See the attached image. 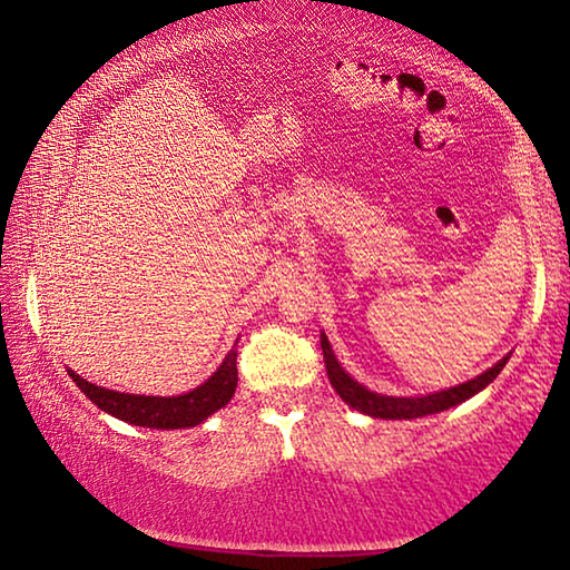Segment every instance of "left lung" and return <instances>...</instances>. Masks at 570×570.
<instances>
[{
	"instance_id": "obj_1",
	"label": "left lung",
	"mask_w": 570,
	"mask_h": 570,
	"mask_svg": "<svg viewBox=\"0 0 570 570\" xmlns=\"http://www.w3.org/2000/svg\"><path fill=\"white\" fill-rule=\"evenodd\" d=\"M322 352H324L326 374H330V382L336 390V394H340V397L356 412L370 414V417H380V420H414V417H424V414H435V412L455 407V404L475 397L478 392L485 390L510 360V356H503V360L490 366V370L478 374L475 380L462 382L458 387L432 392V394H420V397H392V394H380V392L366 390L364 384L350 377V374L344 372V366L340 364V360L334 356L332 344L326 340L324 332H322Z\"/></svg>"
}]
</instances>
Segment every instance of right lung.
Wrapping results in <instances>:
<instances>
[{
    "label": "right lung",
    "mask_w": 570,
    "mask_h": 570,
    "mask_svg": "<svg viewBox=\"0 0 570 570\" xmlns=\"http://www.w3.org/2000/svg\"><path fill=\"white\" fill-rule=\"evenodd\" d=\"M238 344V340H236ZM236 344L230 350L224 362L218 364V370L210 377L198 384L196 390L186 394H176V397H153V394H128V392H115L105 390L82 380L80 374L67 370L70 380L85 392L92 404H98L102 412L112 414L128 424H138V428L150 430H183V428H196V424L206 422L210 414L226 407L234 397L236 384H238V370H236Z\"/></svg>",
    "instance_id": "right-lung-1"
}]
</instances>
